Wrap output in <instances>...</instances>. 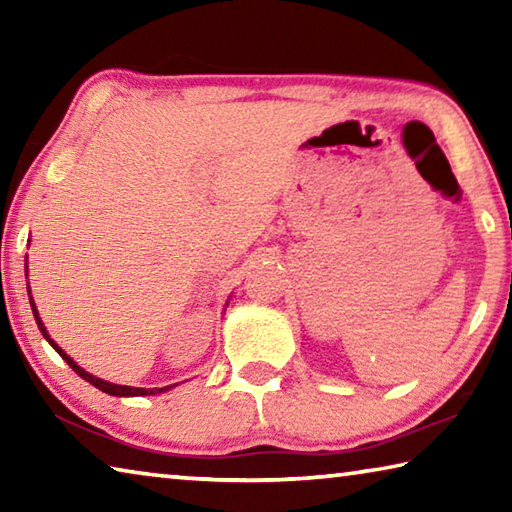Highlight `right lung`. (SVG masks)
<instances>
[{
	"instance_id": "1",
	"label": "right lung",
	"mask_w": 512,
	"mask_h": 512,
	"mask_svg": "<svg viewBox=\"0 0 512 512\" xmlns=\"http://www.w3.org/2000/svg\"><path fill=\"white\" fill-rule=\"evenodd\" d=\"M31 309H33V316H36V323H38V327H40V332H42V336H45V339L54 345V350L60 354V357H63L67 363H69V368H72L76 375L79 377H83L85 381H90L92 386H97L99 391H103V393H108V395H119V397H128V395H155V393H162V391H167V388H131V386H117V384H110V381H103V379H99V377H92L90 372H85L81 366H76V363L67 357V354L58 348V345L49 339V334H47V329H45V325H42V320H40V316H38V311H36V305H33V300H31ZM171 388V386H169Z\"/></svg>"
}]
</instances>
